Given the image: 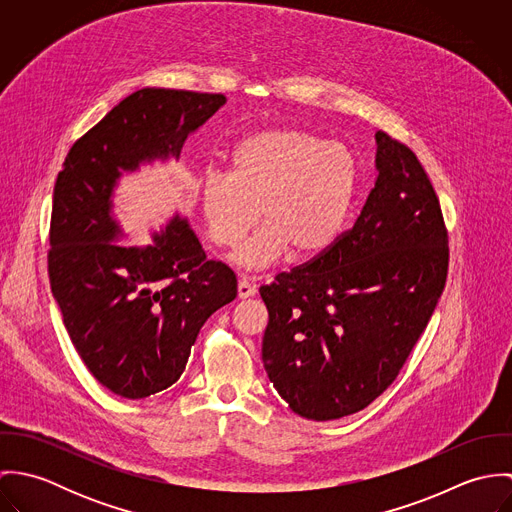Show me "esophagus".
Here are the masks:
<instances>
[{
    "label": "esophagus",
    "instance_id": "obj_1",
    "mask_svg": "<svg viewBox=\"0 0 512 512\" xmlns=\"http://www.w3.org/2000/svg\"><path fill=\"white\" fill-rule=\"evenodd\" d=\"M256 293V286H252L246 278H240L238 280V297L240 299H248V297H252Z\"/></svg>",
    "mask_w": 512,
    "mask_h": 512
}]
</instances>
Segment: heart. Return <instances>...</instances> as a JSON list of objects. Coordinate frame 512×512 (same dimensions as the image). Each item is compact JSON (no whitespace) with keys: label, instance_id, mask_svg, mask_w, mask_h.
Here are the masks:
<instances>
[{"label":"heart","instance_id":"obj_1","mask_svg":"<svg viewBox=\"0 0 512 512\" xmlns=\"http://www.w3.org/2000/svg\"><path fill=\"white\" fill-rule=\"evenodd\" d=\"M357 163L341 144L305 130H266L242 140L230 157L228 179L211 175L201 189L209 238L236 248V260L254 270L295 258H315L341 234L357 193Z\"/></svg>","mask_w":512,"mask_h":512}]
</instances>
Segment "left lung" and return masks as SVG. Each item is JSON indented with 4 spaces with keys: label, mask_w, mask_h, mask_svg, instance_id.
Returning a JSON list of instances; mask_svg holds the SVG:
<instances>
[{
    "label": "left lung",
    "mask_w": 512,
    "mask_h": 512,
    "mask_svg": "<svg viewBox=\"0 0 512 512\" xmlns=\"http://www.w3.org/2000/svg\"><path fill=\"white\" fill-rule=\"evenodd\" d=\"M376 146L378 177L353 228L260 288L268 378L315 422L361 412L396 380L447 280V228L428 173L386 132Z\"/></svg>",
    "instance_id": "1"
}]
</instances>
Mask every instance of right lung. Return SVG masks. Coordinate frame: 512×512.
<instances>
[{
	"label": "right lung",
	"mask_w": 512,
	"mask_h": 512,
	"mask_svg": "<svg viewBox=\"0 0 512 512\" xmlns=\"http://www.w3.org/2000/svg\"><path fill=\"white\" fill-rule=\"evenodd\" d=\"M222 94L142 88L69 149L57 175L49 280L74 349L114 394L146 398L179 380L205 321L236 297V276L209 260L187 220L146 248L112 242V191L122 171L179 157Z\"/></svg>",
	"instance_id": "right-lung-1"
}]
</instances>
